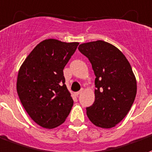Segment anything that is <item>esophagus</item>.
Segmentation results:
<instances>
[{
  "label": "esophagus",
  "mask_w": 152,
  "mask_h": 152,
  "mask_svg": "<svg viewBox=\"0 0 152 152\" xmlns=\"http://www.w3.org/2000/svg\"><path fill=\"white\" fill-rule=\"evenodd\" d=\"M83 89H82L80 91H78V92H76V93H75V95H76V96H78V95H80L81 94L83 93Z\"/></svg>",
  "instance_id": "esophagus-1"
}]
</instances>
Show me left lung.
<instances>
[{"label": "left lung", "instance_id": "obj_1", "mask_svg": "<svg viewBox=\"0 0 152 152\" xmlns=\"http://www.w3.org/2000/svg\"><path fill=\"white\" fill-rule=\"evenodd\" d=\"M78 50L88 58L96 76L95 99L86 115L96 126L114 127L127 115L136 96L132 66L118 48L104 41L83 43Z\"/></svg>", "mask_w": 152, "mask_h": 152}]
</instances>
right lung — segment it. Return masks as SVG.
Instances as JSON below:
<instances>
[{
	"label": "right lung",
	"mask_w": 152,
	"mask_h": 152,
	"mask_svg": "<svg viewBox=\"0 0 152 152\" xmlns=\"http://www.w3.org/2000/svg\"><path fill=\"white\" fill-rule=\"evenodd\" d=\"M78 42L45 39L21 64L17 91L29 117L39 126L53 129L66 121L74 104L65 84L63 69Z\"/></svg>",
	"instance_id": "add662e5"
}]
</instances>
